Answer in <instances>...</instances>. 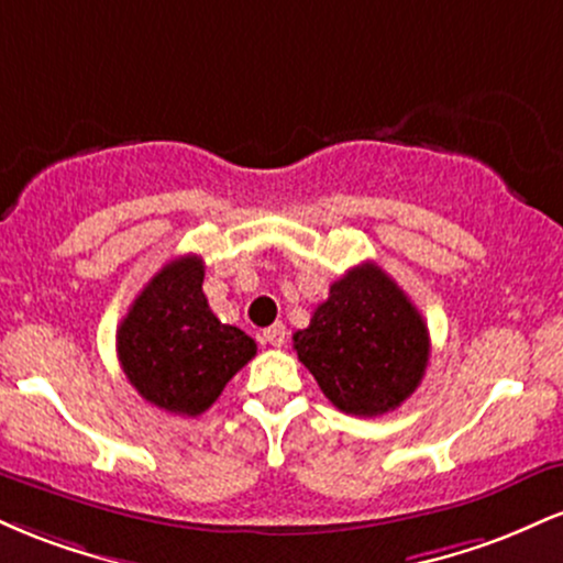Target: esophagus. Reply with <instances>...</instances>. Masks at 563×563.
<instances>
[{
	"label": "esophagus",
	"instance_id": "obj_1",
	"mask_svg": "<svg viewBox=\"0 0 563 563\" xmlns=\"http://www.w3.org/2000/svg\"><path fill=\"white\" fill-rule=\"evenodd\" d=\"M286 325H283V322H275V325H269L267 331H264V341H267L269 346H283L286 344Z\"/></svg>",
	"mask_w": 563,
	"mask_h": 563
}]
</instances>
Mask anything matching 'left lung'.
I'll list each match as a JSON object with an SVG mask.
<instances>
[{
  "mask_svg": "<svg viewBox=\"0 0 563 563\" xmlns=\"http://www.w3.org/2000/svg\"><path fill=\"white\" fill-rule=\"evenodd\" d=\"M294 349L341 412L384 416L410 397L429 365V328L378 264L352 267L331 286Z\"/></svg>",
  "mask_w": 563,
  "mask_h": 563,
  "instance_id": "left-lung-1",
  "label": "left lung"
}]
</instances>
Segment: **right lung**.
<instances>
[{
    "label": "right lung",
    "mask_w": 563,
    "mask_h": 563,
    "mask_svg": "<svg viewBox=\"0 0 563 563\" xmlns=\"http://www.w3.org/2000/svg\"><path fill=\"white\" fill-rule=\"evenodd\" d=\"M129 384L166 412L196 418L256 354V341L224 325L203 294V260L179 256L151 277L115 331Z\"/></svg>",
    "instance_id": "obj_1"
}]
</instances>
